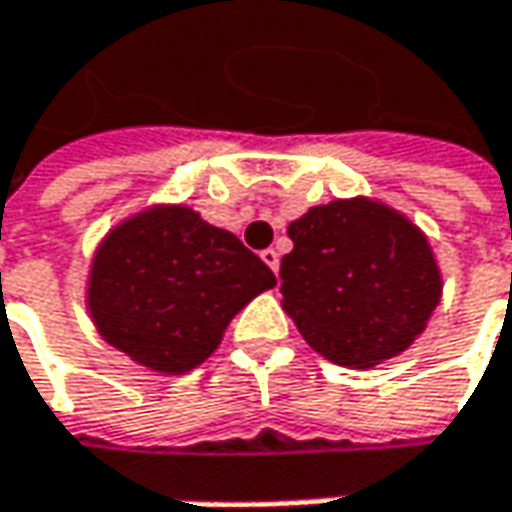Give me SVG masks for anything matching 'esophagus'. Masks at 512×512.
I'll use <instances>...</instances> for the list:
<instances>
[{"mask_svg": "<svg viewBox=\"0 0 512 512\" xmlns=\"http://www.w3.org/2000/svg\"><path fill=\"white\" fill-rule=\"evenodd\" d=\"M262 262H265L273 273H279V250H273V247L262 250Z\"/></svg>", "mask_w": 512, "mask_h": 512, "instance_id": "esophagus-1", "label": "esophagus"}]
</instances>
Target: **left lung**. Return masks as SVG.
Listing matches in <instances>:
<instances>
[{"label": "left lung", "instance_id": "1", "mask_svg": "<svg viewBox=\"0 0 512 512\" xmlns=\"http://www.w3.org/2000/svg\"><path fill=\"white\" fill-rule=\"evenodd\" d=\"M282 308L325 360L371 369L415 343L441 302L421 230L371 198H337L288 224Z\"/></svg>", "mask_w": 512, "mask_h": 512}]
</instances>
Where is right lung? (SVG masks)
<instances>
[{"label":"right lung","instance_id":"right-lung-1","mask_svg":"<svg viewBox=\"0 0 512 512\" xmlns=\"http://www.w3.org/2000/svg\"><path fill=\"white\" fill-rule=\"evenodd\" d=\"M273 285V270L233 233L190 207L161 204L126 218L100 242L89 314L100 337L135 363L184 374L204 363L230 320Z\"/></svg>","mask_w":512,"mask_h":512}]
</instances>
